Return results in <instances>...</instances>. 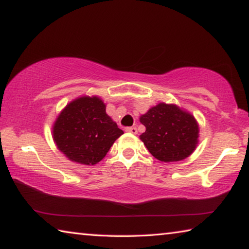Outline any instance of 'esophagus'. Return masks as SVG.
<instances>
[{"instance_id": "obj_1", "label": "esophagus", "mask_w": 249, "mask_h": 249, "mask_svg": "<svg viewBox=\"0 0 249 249\" xmlns=\"http://www.w3.org/2000/svg\"><path fill=\"white\" fill-rule=\"evenodd\" d=\"M126 130V132H127V133H130V134H137V128L136 127H134V126H132V127H127V128H126L125 129Z\"/></svg>"}]
</instances>
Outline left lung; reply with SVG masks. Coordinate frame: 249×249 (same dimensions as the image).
<instances>
[{"label": "left lung", "instance_id": "obj_1", "mask_svg": "<svg viewBox=\"0 0 249 249\" xmlns=\"http://www.w3.org/2000/svg\"><path fill=\"white\" fill-rule=\"evenodd\" d=\"M140 121L146 127L141 140L160 161H180L195 151L199 125L195 116L177 105L159 103L142 115Z\"/></svg>", "mask_w": 249, "mask_h": 249}]
</instances>
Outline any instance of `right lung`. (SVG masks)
I'll return each mask as SVG.
<instances>
[{
    "instance_id": "right-lung-1",
    "label": "right lung",
    "mask_w": 249,
    "mask_h": 249,
    "mask_svg": "<svg viewBox=\"0 0 249 249\" xmlns=\"http://www.w3.org/2000/svg\"><path fill=\"white\" fill-rule=\"evenodd\" d=\"M122 134L98 96H81L67 104L53 127L58 149L71 161L88 166L101 161Z\"/></svg>"
}]
</instances>
